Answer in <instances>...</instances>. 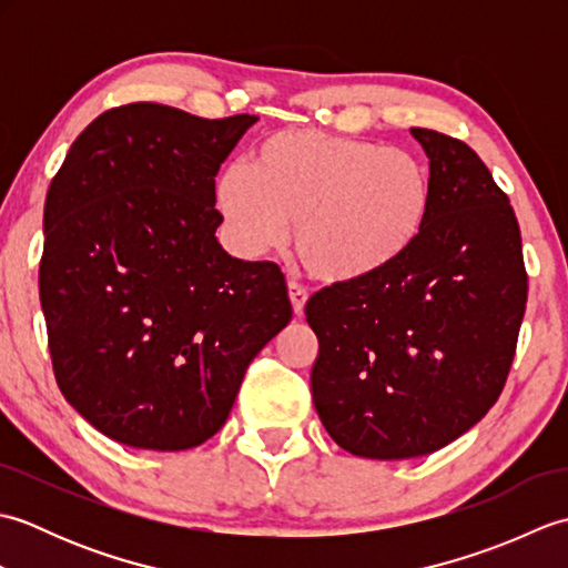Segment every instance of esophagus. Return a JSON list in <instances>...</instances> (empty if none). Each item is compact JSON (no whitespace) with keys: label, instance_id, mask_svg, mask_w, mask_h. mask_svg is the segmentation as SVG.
<instances>
[{"label":"esophagus","instance_id":"esophagus-1","mask_svg":"<svg viewBox=\"0 0 568 568\" xmlns=\"http://www.w3.org/2000/svg\"><path fill=\"white\" fill-rule=\"evenodd\" d=\"M287 295H291V303H293V310L297 317L305 315V305H307V291L300 283L291 281L287 283Z\"/></svg>","mask_w":568,"mask_h":568}]
</instances>
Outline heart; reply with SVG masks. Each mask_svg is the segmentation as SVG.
<instances>
[{"instance_id":"1","label":"heart","mask_w":568,"mask_h":568,"mask_svg":"<svg viewBox=\"0 0 568 568\" xmlns=\"http://www.w3.org/2000/svg\"><path fill=\"white\" fill-rule=\"evenodd\" d=\"M214 202L246 256L283 246L297 226L307 271L354 285L390 268L425 232L432 180L413 151L300 126L265 136L248 168L229 165Z\"/></svg>"}]
</instances>
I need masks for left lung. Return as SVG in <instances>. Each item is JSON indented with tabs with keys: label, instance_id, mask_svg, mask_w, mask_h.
I'll list each match as a JSON object with an SVG mask.
<instances>
[{
	"label": "left lung",
	"instance_id": "left-lung-1",
	"mask_svg": "<svg viewBox=\"0 0 568 568\" xmlns=\"http://www.w3.org/2000/svg\"><path fill=\"white\" fill-rule=\"evenodd\" d=\"M429 159L425 232L364 283L322 287L312 400L329 437L364 458H413L462 437L496 405L527 305L520 224L464 141L409 129Z\"/></svg>",
	"mask_w": 568,
	"mask_h": 568
}]
</instances>
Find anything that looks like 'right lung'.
<instances>
[{"label": "right lung", "mask_w": 568, "mask_h": 568, "mask_svg": "<svg viewBox=\"0 0 568 568\" xmlns=\"http://www.w3.org/2000/svg\"><path fill=\"white\" fill-rule=\"evenodd\" d=\"M256 119L114 106L48 187L39 295L53 373L119 444L183 452L214 437L293 317L281 268L232 258L214 236V178Z\"/></svg>", "instance_id": "obj_1"}]
</instances>
